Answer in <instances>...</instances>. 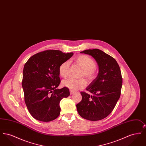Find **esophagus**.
I'll return each instance as SVG.
<instances>
[{
	"label": "esophagus",
	"instance_id": "34e87169",
	"mask_svg": "<svg viewBox=\"0 0 146 146\" xmlns=\"http://www.w3.org/2000/svg\"><path fill=\"white\" fill-rule=\"evenodd\" d=\"M74 93V91L73 90H70V95H72V94H73Z\"/></svg>",
	"mask_w": 146,
	"mask_h": 146
}]
</instances>
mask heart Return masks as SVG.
Here are the masks:
<instances>
[{
	"mask_svg": "<svg viewBox=\"0 0 146 146\" xmlns=\"http://www.w3.org/2000/svg\"><path fill=\"white\" fill-rule=\"evenodd\" d=\"M74 62L81 68L80 76H84L88 82L92 81L97 76V69L95 61L88 56L80 55L76 56L74 59ZM69 69V63L65 61L62 63L58 68L60 76L62 78L67 76ZM63 86L70 89L72 90H76L84 88L86 82L83 78L74 79L69 78L63 80Z\"/></svg>",
	"mask_w": 146,
	"mask_h": 146,
	"instance_id": "obj_1",
	"label": "heart"
}]
</instances>
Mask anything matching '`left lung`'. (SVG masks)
<instances>
[{
  "label": "left lung",
  "mask_w": 146,
  "mask_h": 146,
  "mask_svg": "<svg viewBox=\"0 0 146 146\" xmlns=\"http://www.w3.org/2000/svg\"><path fill=\"white\" fill-rule=\"evenodd\" d=\"M92 56L99 67L98 76L86 90L93 95L81 92L82 101L76 104L79 114L85 119L97 121L107 117L120 96L123 78L119 66L111 56L94 49L80 52Z\"/></svg>",
  "instance_id": "8db88e82"
}]
</instances>
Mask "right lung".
Segmentation results:
<instances>
[{"label": "right lung", "instance_id": "add662e5", "mask_svg": "<svg viewBox=\"0 0 146 146\" xmlns=\"http://www.w3.org/2000/svg\"><path fill=\"white\" fill-rule=\"evenodd\" d=\"M73 55L48 50L32 56L25 63L22 82L25 101L35 119L48 122L60 115V102L70 96V90L66 87L56 89L61 82L58 68Z\"/></svg>", "mask_w": 146, "mask_h": 146}]
</instances>
